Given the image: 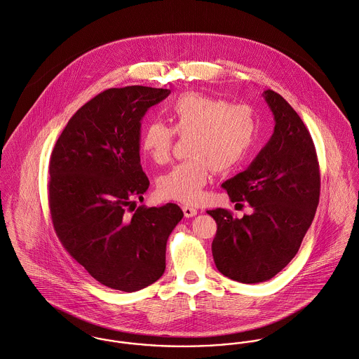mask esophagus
Segmentation results:
<instances>
[{
	"label": "esophagus",
	"mask_w": 359,
	"mask_h": 359,
	"mask_svg": "<svg viewBox=\"0 0 359 359\" xmlns=\"http://www.w3.org/2000/svg\"><path fill=\"white\" fill-rule=\"evenodd\" d=\"M183 212H184V216L186 217H193V216L197 215V210L196 208H193V207H189V205H183Z\"/></svg>",
	"instance_id": "1"
}]
</instances>
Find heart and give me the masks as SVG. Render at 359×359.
I'll return each instance as SVG.
<instances>
[{"mask_svg": "<svg viewBox=\"0 0 359 359\" xmlns=\"http://www.w3.org/2000/svg\"><path fill=\"white\" fill-rule=\"evenodd\" d=\"M170 126L151 121L144 126L140 149L154 163L170 156L173 133L189 136L190 159L175 165L161 176V196L184 204L203 197L211 170L226 172L240 163L257 143L259 122L255 111L245 104L204 93H184L165 107Z\"/></svg>", "mask_w": 359, "mask_h": 359, "instance_id": "heart-1", "label": "heart"}]
</instances>
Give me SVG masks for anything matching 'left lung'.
Listing matches in <instances>:
<instances>
[{
	"instance_id": "1",
	"label": "left lung",
	"mask_w": 359,
	"mask_h": 359,
	"mask_svg": "<svg viewBox=\"0 0 359 359\" xmlns=\"http://www.w3.org/2000/svg\"><path fill=\"white\" fill-rule=\"evenodd\" d=\"M275 116L273 135L250 166L226 180L231 203L245 201L251 215L208 211L217 224L212 255L217 271L240 283L276 276L295 257L319 204L320 173L312 137L286 100L262 93Z\"/></svg>"
}]
</instances>
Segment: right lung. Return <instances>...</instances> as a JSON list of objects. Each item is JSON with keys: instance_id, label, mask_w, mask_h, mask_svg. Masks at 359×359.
Returning a JSON list of instances; mask_svg holds the SVG:
<instances>
[{"instance_id": "obj_1", "label": "right lung", "mask_w": 359, "mask_h": 359, "mask_svg": "<svg viewBox=\"0 0 359 359\" xmlns=\"http://www.w3.org/2000/svg\"><path fill=\"white\" fill-rule=\"evenodd\" d=\"M168 88H109L84 104L50 159L48 200L55 233L97 282L126 292L165 272L166 241L182 220L176 204L133 207L149 186L140 163L145 112Z\"/></svg>"}]
</instances>
